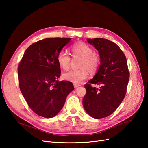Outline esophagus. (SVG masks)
<instances>
[{
    "label": "esophagus",
    "instance_id": "34e87169",
    "mask_svg": "<svg viewBox=\"0 0 148 148\" xmlns=\"http://www.w3.org/2000/svg\"><path fill=\"white\" fill-rule=\"evenodd\" d=\"M80 86V84H76V83H74V86L75 88H77L78 86Z\"/></svg>",
    "mask_w": 148,
    "mask_h": 148
}]
</instances>
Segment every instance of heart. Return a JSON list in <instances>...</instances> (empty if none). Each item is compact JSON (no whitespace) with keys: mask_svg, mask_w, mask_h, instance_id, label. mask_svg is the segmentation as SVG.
Wrapping results in <instances>:
<instances>
[{"mask_svg":"<svg viewBox=\"0 0 148 148\" xmlns=\"http://www.w3.org/2000/svg\"><path fill=\"white\" fill-rule=\"evenodd\" d=\"M71 51L73 56H80L79 69L69 71L63 75L64 79L74 83H82L88 77V70L95 72L99 68L100 59L93 48L84 42H76L71 47ZM60 67L64 70H67L71 65V57L64 51H60L56 56Z\"/></svg>","mask_w":148,"mask_h":148,"instance_id":"obj_1","label":"heart"}]
</instances>
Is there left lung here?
Segmentation results:
<instances>
[{"mask_svg":"<svg viewBox=\"0 0 148 148\" xmlns=\"http://www.w3.org/2000/svg\"><path fill=\"white\" fill-rule=\"evenodd\" d=\"M98 50L100 65L93 79L84 84L86 93L83 105L86 112L95 119L111 115L118 108L126 95L130 74L127 61L122 50L111 40L87 39ZM92 84H99V89Z\"/></svg>","mask_w":148,"mask_h":148,"instance_id":"obj_1","label":"left lung"}]
</instances>
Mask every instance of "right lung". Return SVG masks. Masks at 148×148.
<instances>
[{"mask_svg": "<svg viewBox=\"0 0 148 148\" xmlns=\"http://www.w3.org/2000/svg\"><path fill=\"white\" fill-rule=\"evenodd\" d=\"M71 38H47L33 43L18 65L19 86L32 111L53 118L60 111L67 95L74 89L71 81L58 79L61 71L56 56Z\"/></svg>", "mask_w": 148, "mask_h": 148, "instance_id": "right-lung-1", "label": "right lung"}]
</instances>
